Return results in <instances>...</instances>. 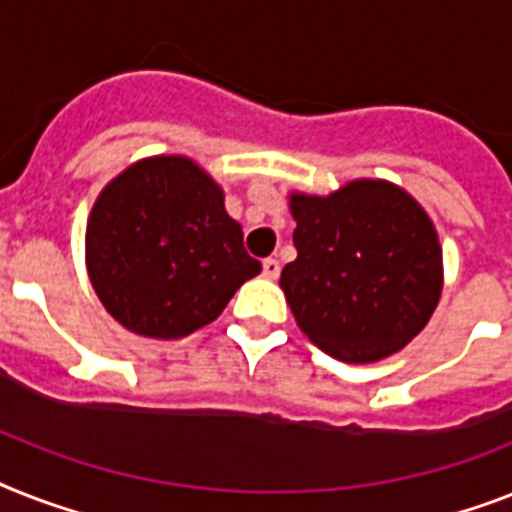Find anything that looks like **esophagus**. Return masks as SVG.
<instances>
[{
    "instance_id": "34e87169",
    "label": "esophagus",
    "mask_w": 512,
    "mask_h": 512,
    "mask_svg": "<svg viewBox=\"0 0 512 512\" xmlns=\"http://www.w3.org/2000/svg\"><path fill=\"white\" fill-rule=\"evenodd\" d=\"M278 273H281V263H278L276 257H268V260H263V276L265 278L276 281Z\"/></svg>"
}]
</instances>
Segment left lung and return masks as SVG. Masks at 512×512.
Masks as SVG:
<instances>
[{"mask_svg":"<svg viewBox=\"0 0 512 512\" xmlns=\"http://www.w3.org/2000/svg\"><path fill=\"white\" fill-rule=\"evenodd\" d=\"M297 260L281 289L302 334L342 363H378L431 321L444 286L434 220L402 186L355 178L326 197L292 191Z\"/></svg>","mask_w":512,"mask_h":512,"instance_id":"8db88e82","label":"left lung"}]
</instances>
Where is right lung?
<instances>
[{
    "instance_id": "1",
    "label": "right lung",
    "mask_w": 512,
    "mask_h": 512,
    "mask_svg": "<svg viewBox=\"0 0 512 512\" xmlns=\"http://www.w3.org/2000/svg\"><path fill=\"white\" fill-rule=\"evenodd\" d=\"M223 202L218 181L184 155L131 162L99 191L86 270L120 326L147 339L189 336L263 270Z\"/></svg>"
}]
</instances>
